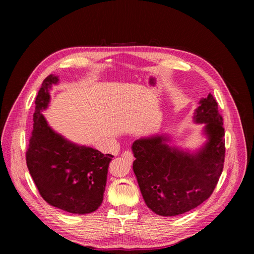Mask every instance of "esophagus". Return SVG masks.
Masks as SVG:
<instances>
[{
    "label": "esophagus",
    "instance_id": "1",
    "mask_svg": "<svg viewBox=\"0 0 254 254\" xmlns=\"http://www.w3.org/2000/svg\"><path fill=\"white\" fill-rule=\"evenodd\" d=\"M122 157H123V159L128 161V162H131V161L133 160V153L130 150H125L122 153Z\"/></svg>",
    "mask_w": 254,
    "mask_h": 254
}]
</instances>
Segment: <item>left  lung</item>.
Instances as JSON below:
<instances>
[{
	"label": "left lung",
	"mask_w": 254,
	"mask_h": 254,
	"mask_svg": "<svg viewBox=\"0 0 254 254\" xmlns=\"http://www.w3.org/2000/svg\"><path fill=\"white\" fill-rule=\"evenodd\" d=\"M195 121L204 123L209 141L196 155L172 148L166 136L132 144L133 172L144 201L161 216H176L201 204L217 186L225 162V128L216 99L210 93L199 102Z\"/></svg>",
	"instance_id": "8db88e82"
}]
</instances>
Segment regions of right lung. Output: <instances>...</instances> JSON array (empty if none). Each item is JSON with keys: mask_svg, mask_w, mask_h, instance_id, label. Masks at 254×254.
<instances>
[{"mask_svg": "<svg viewBox=\"0 0 254 254\" xmlns=\"http://www.w3.org/2000/svg\"><path fill=\"white\" fill-rule=\"evenodd\" d=\"M57 81V76L49 75L38 92L26 164L45 201L68 213L88 214L103 202L113 156L68 142L48 125L41 112L50 101L49 89Z\"/></svg>", "mask_w": 254, "mask_h": 254, "instance_id": "1", "label": "right lung"}]
</instances>
